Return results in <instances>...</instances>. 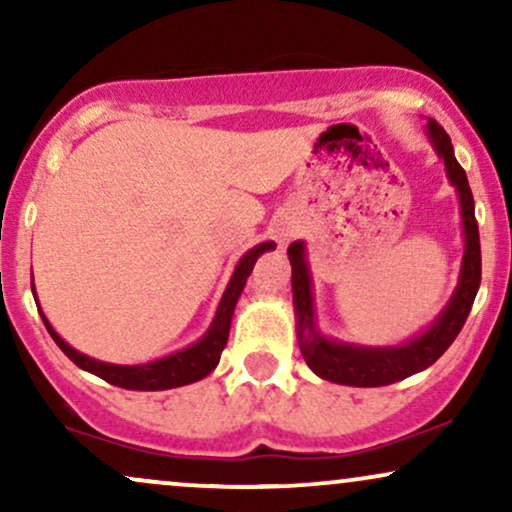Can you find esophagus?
I'll list each match as a JSON object with an SVG mask.
<instances>
[{
	"label": "esophagus",
	"instance_id": "obj_1",
	"mask_svg": "<svg viewBox=\"0 0 512 512\" xmlns=\"http://www.w3.org/2000/svg\"><path fill=\"white\" fill-rule=\"evenodd\" d=\"M296 231H298V226H296V223H293L291 219L276 221V223H274V240H276V243H279V245L291 243L293 236H296Z\"/></svg>",
	"mask_w": 512,
	"mask_h": 512
}]
</instances>
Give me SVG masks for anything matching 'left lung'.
<instances>
[{
    "mask_svg": "<svg viewBox=\"0 0 512 512\" xmlns=\"http://www.w3.org/2000/svg\"><path fill=\"white\" fill-rule=\"evenodd\" d=\"M426 137L431 142L450 185L460 197L464 255L455 291H452L448 305L426 330L395 346H363L339 342L320 332L315 320V298H313V276L305 257L303 240H293L289 245L291 260V289H293V310H296V337L301 354L315 375L337 385L351 387H383L409 375L421 373L438 361L448 351L460 334L474 298H477L481 284V245L479 226L474 219V197L469 190L467 173L455 158V149L443 127L436 120L426 122Z\"/></svg>",
    "mask_w": 512,
    "mask_h": 512,
    "instance_id": "left-lung-1",
    "label": "left lung"
}]
</instances>
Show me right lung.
Masks as SVG:
<instances>
[{
  "mask_svg": "<svg viewBox=\"0 0 512 512\" xmlns=\"http://www.w3.org/2000/svg\"><path fill=\"white\" fill-rule=\"evenodd\" d=\"M274 248L276 245L272 240H267V243L255 245V248L248 250L243 257H240L236 269H233L231 281H228L226 291H223L214 320H211L209 330L204 332L202 339H197L195 344L185 346V349L175 351V354L156 358V361H149V363L120 366V363H105V361H98V358L81 354V351H76L74 346H69L60 334L55 332V327L50 325L48 317H45L43 310H40V303H38V310H40V317H43L45 327H48L50 337L55 339V344L60 346L64 354L72 358L81 370L98 375V378H103L105 383L125 387V390H142V392L170 390V387L190 385V383H197V380L207 378L211 370L219 366L221 351L228 342V332H231L233 310H236L240 293L245 289V281H248L257 257ZM31 289H33V298H38L35 296L33 284Z\"/></svg>",
  "mask_w": 512,
  "mask_h": 512,
  "instance_id": "obj_1",
  "label": "right lung"
}]
</instances>
